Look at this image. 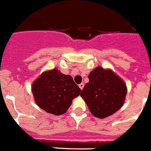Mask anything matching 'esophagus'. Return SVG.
Returning <instances> with one entry per match:
<instances>
[{"instance_id":"1","label":"esophagus","mask_w":151,"mask_h":151,"mask_svg":"<svg viewBox=\"0 0 151 151\" xmlns=\"http://www.w3.org/2000/svg\"><path fill=\"white\" fill-rule=\"evenodd\" d=\"M84 85H84V83H81V84H79V85H78V86H79L80 88L82 90V89H83V88H84Z\"/></svg>"}]
</instances>
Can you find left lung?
I'll return each mask as SVG.
<instances>
[{
  "label": "left lung",
  "instance_id": "left-lung-1",
  "mask_svg": "<svg viewBox=\"0 0 151 151\" xmlns=\"http://www.w3.org/2000/svg\"><path fill=\"white\" fill-rule=\"evenodd\" d=\"M88 78L80 95L93 115L104 119L120 109L127 93L120 78L112 70L98 66L89 73Z\"/></svg>",
  "mask_w": 151,
  "mask_h": 151
}]
</instances>
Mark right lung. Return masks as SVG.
Wrapping results in <instances>:
<instances>
[{"mask_svg":"<svg viewBox=\"0 0 151 151\" xmlns=\"http://www.w3.org/2000/svg\"><path fill=\"white\" fill-rule=\"evenodd\" d=\"M32 91L38 106L47 113L61 115L82 90L70 76L54 69L41 74L33 82Z\"/></svg>","mask_w":151,"mask_h":151,"instance_id":"add662e5","label":"right lung"}]
</instances>
